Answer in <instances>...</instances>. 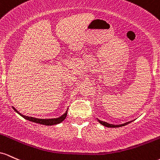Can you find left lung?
<instances>
[{"instance_id":"8db88e82","label":"left lung","mask_w":160,"mask_h":160,"mask_svg":"<svg viewBox=\"0 0 160 160\" xmlns=\"http://www.w3.org/2000/svg\"><path fill=\"white\" fill-rule=\"evenodd\" d=\"M98 121L102 125H103V126H106V127H108V128H119V127L125 126V125H128V124L132 122V121H131V122H128L122 124V125H112V124H109V123L106 122L100 121V120H99V119H98Z\"/></svg>"}]
</instances>
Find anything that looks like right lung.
Masks as SVG:
<instances>
[{"label":"right lung","mask_w":160,"mask_h":160,"mask_svg":"<svg viewBox=\"0 0 160 160\" xmlns=\"http://www.w3.org/2000/svg\"><path fill=\"white\" fill-rule=\"evenodd\" d=\"M12 109L17 112L18 114L20 115L22 117L24 118L25 119L28 120V121L32 122L35 123H38V124H41V125H57V124H60L63 121L64 119H66V116H67V111H66V112L64 114H62V116H60L59 118H56V119H36V118L34 117H30V116H24V115L21 114L20 112H19L14 107H12Z\"/></svg>","instance_id":"obj_1"}]
</instances>
